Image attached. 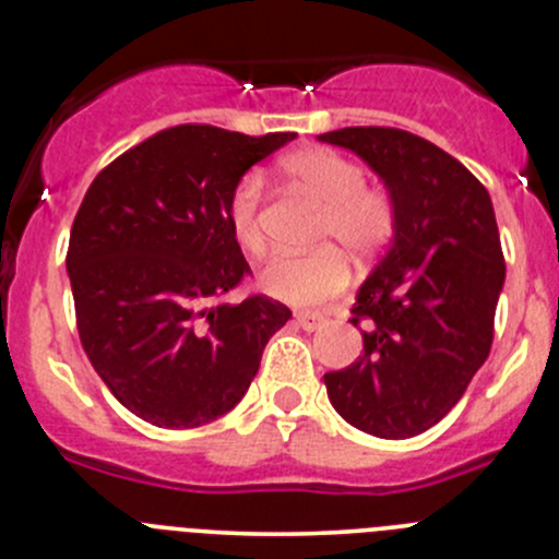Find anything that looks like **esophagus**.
I'll return each instance as SVG.
<instances>
[{"label": "esophagus", "instance_id": "1", "mask_svg": "<svg viewBox=\"0 0 559 559\" xmlns=\"http://www.w3.org/2000/svg\"><path fill=\"white\" fill-rule=\"evenodd\" d=\"M295 321L302 326V330L313 332V330H319L321 324H324V316L311 313V311H300V313H295Z\"/></svg>", "mask_w": 559, "mask_h": 559}]
</instances>
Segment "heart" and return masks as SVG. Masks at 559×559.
I'll return each instance as SVG.
<instances>
[{"mask_svg": "<svg viewBox=\"0 0 559 559\" xmlns=\"http://www.w3.org/2000/svg\"><path fill=\"white\" fill-rule=\"evenodd\" d=\"M281 173L321 205L313 240L330 243L311 253H284L262 270V289L292 306H319L348 284L346 257L373 259L397 235L400 211L381 186H368L357 162L330 148H306L281 159ZM227 224L235 243L251 257L264 253L262 180L248 173L227 200ZM336 248L332 249L331 246Z\"/></svg>", "mask_w": 559, "mask_h": 559, "instance_id": "1", "label": "heart"}]
</instances>
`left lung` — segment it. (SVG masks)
<instances>
[{
  "label": "left lung",
  "instance_id": "obj_1",
  "mask_svg": "<svg viewBox=\"0 0 559 559\" xmlns=\"http://www.w3.org/2000/svg\"><path fill=\"white\" fill-rule=\"evenodd\" d=\"M362 156L400 211L397 235L352 306L362 354L324 373L337 414L376 438L419 436L460 403L489 357L506 281L492 200L465 165L394 127L319 134Z\"/></svg>",
  "mask_w": 559,
  "mask_h": 559
}]
</instances>
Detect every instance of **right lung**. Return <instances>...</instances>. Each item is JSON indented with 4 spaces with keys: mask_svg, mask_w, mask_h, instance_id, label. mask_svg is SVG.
Returning <instances> with one entry per match:
<instances>
[{
    "mask_svg": "<svg viewBox=\"0 0 559 559\" xmlns=\"http://www.w3.org/2000/svg\"><path fill=\"white\" fill-rule=\"evenodd\" d=\"M295 138L180 123L123 151L88 186L67 248L78 335L140 419L186 430L233 411L292 319L267 295L238 306L224 297L251 275L229 233V191Z\"/></svg>",
    "mask_w": 559,
    "mask_h": 559,
    "instance_id": "obj_1",
    "label": "right lung"
}]
</instances>
